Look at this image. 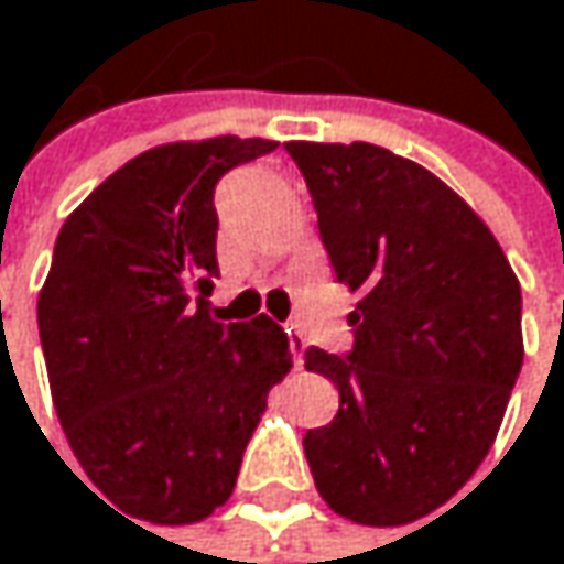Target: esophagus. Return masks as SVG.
<instances>
[{
  "label": "esophagus",
  "instance_id": "obj_1",
  "mask_svg": "<svg viewBox=\"0 0 564 564\" xmlns=\"http://www.w3.org/2000/svg\"><path fill=\"white\" fill-rule=\"evenodd\" d=\"M289 332V348H292V358H295V368H302V355H305V335L299 332V325H285Z\"/></svg>",
  "mask_w": 564,
  "mask_h": 564
}]
</instances>
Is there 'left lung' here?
<instances>
[{"mask_svg": "<svg viewBox=\"0 0 564 564\" xmlns=\"http://www.w3.org/2000/svg\"><path fill=\"white\" fill-rule=\"evenodd\" d=\"M338 282L358 292L348 358L305 351L338 388L305 433L322 499L408 525L482 463L522 368V292L489 226L440 176L384 147L289 141Z\"/></svg>", "mask_w": 564, "mask_h": 564, "instance_id": "obj_1", "label": "left lung"}]
</instances>
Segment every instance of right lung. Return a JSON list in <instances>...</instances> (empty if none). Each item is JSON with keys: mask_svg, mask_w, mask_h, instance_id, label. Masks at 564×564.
<instances>
[{"mask_svg": "<svg viewBox=\"0 0 564 564\" xmlns=\"http://www.w3.org/2000/svg\"><path fill=\"white\" fill-rule=\"evenodd\" d=\"M269 150L229 134L143 150L65 219L39 292L65 436L95 489L153 525L199 522L229 499L292 368L272 318L219 325L203 302L219 275L213 189Z\"/></svg>", "mask_w": 564, "mask_h": 564, "instance_id": "right-lung-1", "label": "right lung"}]
</instances>
